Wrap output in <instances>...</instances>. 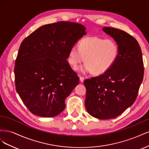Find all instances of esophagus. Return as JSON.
<instances>
[{"label": "esophagus", "instance_id": "1", "mask_svg": "<svg viewBox=\"0 0 149 149\" xmlns=\"http://www.w3.org/2000/svg\"><path fill=\"white\" fill-rule=\"evenodd\" d=\"M79 80H80L81 82H83L84 80V78L83 77H81V76H80V77H79Z\"/></svg>", "mask_w": 149, "mask_h": 149}]
</instances>
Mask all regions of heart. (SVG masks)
I'll return each mask as SVG.
<instances>
[{
    "label": "heart",
    "mask_w": 149,
    "mask_h": 149,
    "mask_svg": "<svg viewBox=\"0 0 149 149\" xmlns=\"http://www.w3.org/2000/svg\"><path fill=\"white\" fill-rule=\"evenodd\" d=\"M119 53L118 43L112 38L105 39L97 36L83 38L79 47L73 46L69 52L68 61L76 68L83 61L85 65L79 70L102 74L109 70L116 61Z\"/></svg>",
    "instance_id": "obj_1"
}]
</instances>
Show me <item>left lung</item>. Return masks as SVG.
Instances as JSON below:
<instances>
[{
	"label": "left lung",
	"instance_id": "obj_1",
	"mask_svg": "<svg viewBox=\"0 0 149 149\" xmlns=\"http://www.w3.org/2000/svg\"><path fill=\"white\" fill-rule=\"evenodd\" d=\"M102 30L118 43L119 56L105 73L84 80L85 106L99 119L118 117L136 101L143 77V63L137 40L125 31L112 27Z\"/></svg>",
	"mask_w": 149,
	"mask_h": 149
}]
</instances>
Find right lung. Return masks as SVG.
I'll return each instance as SVG.
<instances>
[{
	"mask_svg": "<svg viewBox=\"0 0 149 149\" xmlns=\"http://www.w3.org/2000/svg\"><path fill=\"white\" fill-rule=\"evenodd\" d=\"M85 30L81 24L58 22L37 29L22 42L14 68L15 88L31 113L52 118L65 109V99L79 82L66 59Z\"/></svg>",
	"mask_w": 149,
	"mask_h": 149,
	"instance_id": "right-lung-1",
	"label": "right lung"
}]
</instances>
